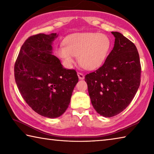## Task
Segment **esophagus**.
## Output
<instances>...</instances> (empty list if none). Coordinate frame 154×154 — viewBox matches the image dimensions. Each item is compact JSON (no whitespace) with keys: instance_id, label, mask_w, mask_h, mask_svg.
<instances>
[{"instance_id":"1","label":"esophagus","mask_w":154,"mask_h":154,"mask_svg":"<svg viewBox=\"0 0 154 154\" xmlns=\"http://www.w3.org/2000/svg\"><path fill=\"white\" fill-rule=\"evenodd\" d=\"M77 75H78V77H79V79H83L85 78L84 75H83V73H82V72H77Z\"/></svg>"}]
</instances>
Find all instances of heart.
Segmentation results:
<instances>
[{
  "instance_id": "1",
  "label": "heart",
  "mask_w": 154,
  "mask_h": 154,
  "mask_svg": "<svg viewBox=\"0 0 154 154\" xmlns=\"http://www.w3.org/2000/svg\"><path fill=\"white\" fill-rule=\"evenodd\" d=\"M111 48V41L105 34L82 32L68 36L64 45L57 49V54L68 67L73 64L75 56H77L81 66L94 70L104 63Z\"/></svg>"
}]
</instances>
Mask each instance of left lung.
I'll list each match as a JSON object with an SVG mask.
<instances>
[{"label":"left lung","mask_w":154,"mask_h":154,"mask_svg":"<svg viewBox=\"0 0 154 154\" xmlns=\"http://www.w3.org/2000/svg\"><path fill=\"white\" fill-rule=\"evenodd\" d=\"M105 63L85 76L92 105L98 113L111 118L131 103L140 83L139 55L134 44L118 32Z\"/></svg>","instance_id":"1"}]
</instances>
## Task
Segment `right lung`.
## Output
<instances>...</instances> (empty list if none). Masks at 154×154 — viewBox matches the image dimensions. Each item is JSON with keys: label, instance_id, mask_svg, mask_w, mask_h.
<instances>
[{"label": "right lung", "instance_id": "add662e5", "mask_svg": "<svg viewBox=\"0 0 154 154\" xmlns=\"http://www.w3.org/2000/svg\"><path fill=\"white\" fill-rule=\"evenodd\" d=\"M58 35L38 34L23 44L14 66L21 95L32 110L49 118H58L69 106L79 78L52 55V43Z\"/></svg>", "mask_w": 154, "mask_h": 154}]
</instances>
